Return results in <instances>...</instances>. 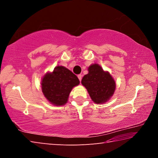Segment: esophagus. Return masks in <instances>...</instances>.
I'll use <instances>...</instances> for the list:
<instances>
[{"mask_svg":"<svg viewBox=\"0 0 158 158\" xmlns=\"http://www.w3.org/2000/svg\"><path fill=\"white\" fill-rule=\"evenodd\" d=\"M78 78H79V81H81V79H82V75H81V74H79V75H78Z\"/></svg>","mask_w":158,"mask_h":158,"instance_id":"esophagus-1","label":"esophagus"}]
</instances>
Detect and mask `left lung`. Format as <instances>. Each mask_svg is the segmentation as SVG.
Returning <instances> with one entry per match:
<instances>
[{"label":"left lung","instance_id":"1","mask_svg":"<svg viewBox=\"0 0 158 158\" xmlns=\"http://www.w3.org/2000/svg\"><path fill=\"white\" fill-rule=\"evenodd\" d=\"M81 84L86 88L92 100L97 104L107 101L116 89V84L110 74L104 72L98 64L89 67V74L83 77Z\"/></svg>","mask_w":158,"mask_h":158}]
</instances>
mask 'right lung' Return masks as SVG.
<instances>
[{
    "instance_id": "obj_1",
    "label": "right lung",
    "mask_w": 158,
    "mask_h": 158,
    "mask_svg": "<svg viewBox=\"0 0 158 158\" xmlns=\"http://www.w3.org/2000/svg\"><path fill=\"white\" fill-rule=\"evenodd\" d=\"M79 84L75 74L65 67L58 66L52 73L47 74L42 79V90L51 103L60 106L67 102L71 90Z\"/></svg>"
}]
</instances>
